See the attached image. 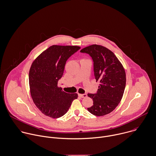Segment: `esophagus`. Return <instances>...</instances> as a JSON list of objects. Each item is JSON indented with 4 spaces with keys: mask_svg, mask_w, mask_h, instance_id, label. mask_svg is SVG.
<instances>
[{
    "mask_svg": "<svg viewBox=\"0 0 156 156\" xmlns=\"http://www.w3.org/2000/svg\"><path fill=\"white\" fill-rule=\"evenodd\" d=\"M79 96L80 98H85L87 97V94H79Z\"/></svg>",
    "mask_w": 156,
    "mask_h": 156,
    "instance_id": "esophagus-1",
    "label": "esophagus"
}]
</instances>
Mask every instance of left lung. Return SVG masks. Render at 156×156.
<instances>
[{
    "mask_svg": "<svg viewBox=\"0 0 156 156\" xmlns=\"http://www.w3.org/2000/svg\"><path fill=\"white\" fill-rule=\"evenodd\" d=\"M80 52L91 57L95 79L100 82L97 93L88 94L93 105L87 109L97 116L108 114L117 107L124 93L126 74L123 65L113 52L101 45H92Z\"/></svg>",
    "mask_w": 156,
    "mask_h": 156,
    "instance_id": "left-lung-1",
    "label": "left lung"
}]
</instances>
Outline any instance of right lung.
<instances>
[{
  "mask_svg": "<svg viewBox=\"0 0 156 156\" xmlns=\"http://www.w3.org/2000/svg\"><path fill=\"white\" fill-rule=\"evenodd\" d=\"M80 48L78 46L52 45L33 62L29 72L31 96L45 115L62 117L77 98V94L64 92L57 83L63 76L66 60Z\"/></svg>",
  "mask_w": 156,
  "mask_h": 156,
  "instance_id": "1",
  "label": "right lung"
}]
</instances>
